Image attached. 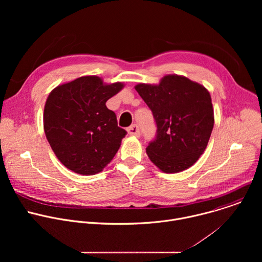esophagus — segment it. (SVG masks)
<instances>
[{"label": "esophagus", "mask_w": 262, "mask_h": 262, "mask_svg": "<svg viewBox=\"0 0 262 262\" xmlns=\"http://www.w3.org/2000/svg\"><path fill=\"white\" fill-rule=\"evenodd\" d=\"M127 133L129 136H133V137H140V129H139V126L137 124H134L132 126H129L127 128Z\"/></svg>", "instance_id": "34e87169"}]
</instances>
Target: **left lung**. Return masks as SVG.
<instances>
[{"instance_id": "1", "label": "left lung", "mask_w": 262, "mask_h": 262, "mask_svg": "<svg viewBox=\"0 0 262 262\" xmlns=\"http://www.w3.org/2000/svg\"><path fill=\"white\" fill-rule=\"evenodd\" d=\"M135 89L151 110L157 137L146 154L165 173H178L192 167L208 144L213 108L208 90L190 79L167 74L160 84H143Z\"/></svg>"}]
</instances>
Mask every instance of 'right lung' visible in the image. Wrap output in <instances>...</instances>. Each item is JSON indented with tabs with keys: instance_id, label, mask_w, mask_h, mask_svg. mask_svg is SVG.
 Masks as SVG:
<instances>
[{
	"instance_id": "add662e5",
	"label": "right lung",
	"mask_w": 262,
	"mask_h": 262,
	"mask_svg": "<svg viewBox=\"0 0 262 262\" xmlns=\"http://www.w3.org/2000/svg\"><path fill=\"white\" fill-rule=\"evenodd\" d=\"M124 87L85 76L50 93L43 113L47 139L58 160L81 175H94L113 160L126 132L105 102Z\"/></svg>"
}]
</instances>
